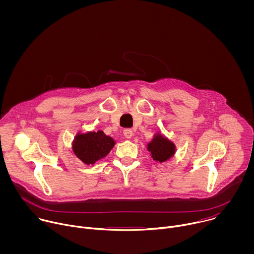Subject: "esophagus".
Listing matches in <instances>:
<instances>
[{"label": "esophagus", "mask_w": 254, "mask_h": 254, "mask_svg": "<svg viewBox=\"0 0 254 254\" xmlns=\"http://www.w3.org/2000/svg\"><path fill=\"white\" fill-rule=\"evenodd\" d=\"M132 134H133V132L130 128H127L124 130V135L126 136V138H131Z\"/></svg>", "instance_id": "34e87169"}]
</instances>
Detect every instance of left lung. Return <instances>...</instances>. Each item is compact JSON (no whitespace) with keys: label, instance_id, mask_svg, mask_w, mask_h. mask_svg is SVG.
<instances>
[{"label":"left lung","instance_id":"left-lung-1","mask_svg":"<svg viewBox=\"0 0 254 254\" xmlns=\"http://www.w3.org/2000/svg\"><path fill=\"white\" fill-rule=\"evenodd\" d=\"M148 151L151 153V157L154 161L164 163L174 157L176 146L173 141L158 132L148 143Z\"/></svg>","mask_w":254,"mask_h":254}]
</instances>
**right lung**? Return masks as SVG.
Wrapping results in <instances>:
<instances>
[{"instance_id": "obj_1", "label": "right lung", "mask_w": 254, "mask_h": 254, "mask_svg": "<svg viewBox=\"0 0 254 254\" xmlns=\"http://www.w3.org/2000/svg\"><path fill=\"white\" fill-rule=\"evenodd\" d=\"M115 144V139L102 130L78 132L72 142V150L82 163L94 165L110 154Z\"/></svg>"}]
</instances>
